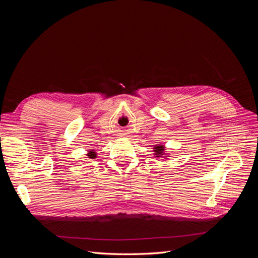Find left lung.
Masks as SVG:
<instances>
[{"label":"left lung","mask_w":258,"mask_h":258,"mask_svg":"<svg viewBox=\"0 0 258 258\" xmlns=\"http://www.w3.org/2000/svg\"><path fill=\"white\" fill-rule=\"evenodd\" d=\"M154 155L155 157L157 158H163L167 159L169 156H167L168 154H166V147L165 145H154Z\"/></svg>","instance_id":"1"}]
</instances>
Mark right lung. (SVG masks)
Returning a JSON list of instances; mask_svg holds the SVG:
<instances>
[{
  "label": "right lung",
  "instance_id": "add662e5",
  "mask_svg": "<svg viewBox=\"0 0 258 258\" xmlns=\"http://www.w3.org/2000/svg\"><path fill=\"white\" fill-rule=\"evenodd\" d=\"M87 156H88V158H90V159H95V158H97V153L95 151H89L87 153Z\"/></svg>",
  "mask_w": 258,
  "mask_h": 258
}]
</instances>
